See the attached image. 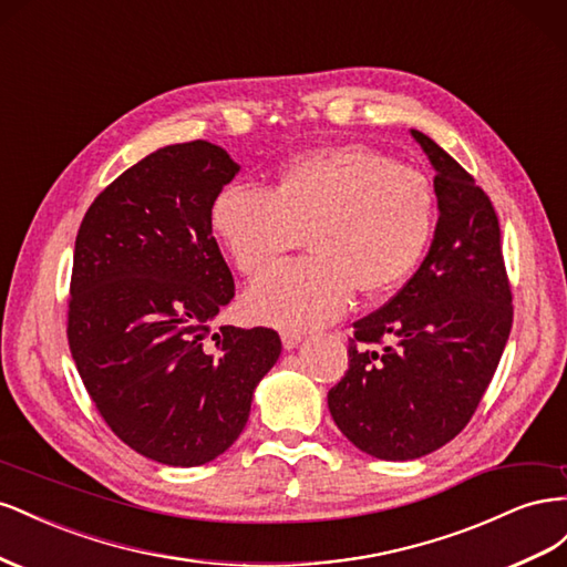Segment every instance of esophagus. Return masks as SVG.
I'll use <instances>...</instances> for the list:
<instances>
[{"label":"esophagus","mask_w":567,"mask_h":567,"mask_svg":"<svg viewBox=\"0 0 567 567\" xmlns=\"http://www.w3.org/2000/svg\"><path fill=\"white\" fill-rule=\"evenodd\" d=\"M301 342H303V334H299V332H282V347L287 351L289 349H297Z\"/></svg>","instance_id":"1"}]
</instances>
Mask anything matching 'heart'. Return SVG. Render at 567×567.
<instances>
[{"instance_id": "b5f03b06", "label": "heart", "mask_w": 567, "mask_h": 567, "mask_svg": "<svg viewBox=\"0 0 567 567\" xmlns=\"http://www.w3.org/2000/svg\"><path fill=\"white\" fill-rule=\"evenodd\" d=\"M212 225L241 275H264L307 237L313 257L266 275L245 295L256 322L311 330L337 320L355 289L382 295L423 258L434 230L427 177L361 144L301 154L272 189H220Z\"/></svg>"}]
</instances>
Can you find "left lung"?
<instances>
[{
	"instance_id": "left-lung-1",
	"label": "left lung",
	"mask_w": 567,
	"mask_h": 567,
	"mask_svg": "<svg viewBox=\"0 0 567 567\" xmlns=\"http://www.w3.org/2000/svg\"><path fill=\"white\" fill-rule=\"evenodd\" d=\"M440 220L425 261L380 311L353 322L349 370L328 392L347 440L382 461L427 456L467 425L506 349L513 306L494 206L440 144Z\"/></svg>"
}]
</instances>
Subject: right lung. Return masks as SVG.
I'll use <instances>...</instances> for the list:
<instances>
[{"label":"right lung","mask_w":567,"mask_h":567,"mask_svg":"<svg viewBox=\"0 0 567 567\" xmlns=\"http://www.w3.org/2000/svg\"><path fill=\"white\" fill-rule=\"evenodd\" d=\"M237 173L212 142L168 144L118 175L75 237L78 373L113 434L164 465H204L228 451L282 351L270 328L212 330L235 297L212 206Z\"/></svg>","instance_id":"right-lung-1"}]
</instances>
